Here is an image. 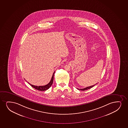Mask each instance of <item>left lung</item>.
<instances>
[{
	"instance_id": "obj_1",
	"label": "left lung",
	"mask_w": 128,
	"mask_h": 128,
	"mask_svg": "<svg viewBox=\"0 0 128 128\" xmlns=\"http://www.w3.org/2000/svg\"><path fill=\"white\" fill-rule=\"evenodd\" d=\"M95 85H92V86H88L87 88H84V89H79V88H76V89L78 90H88V89H90L91 88H92L93 86H94Z\"/></svg>"
}]
</instances>
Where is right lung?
I'll return each instance as SVG.
<instances>
[{
    "label": "right lung",
    "mask_w": 128,
    "mask_h": 128,
    "mask_svg": "<svg viewBox=\"0 0 128 128\" xmlns=\"http://www.w3.org/2000/svg\"><path fill=\"white\" fill-rule=\"evenodd\" d=\"M54 73H55V71L54 72L53 74L52 75V79H51V80H50V82H49L48 84H47V85H44V86H34V85H33L32 84H29V82H28V84H30V85H31L32 88H34V89H36V90H48L49 88H50V86H51L52 85V84H53V82L54 76Z\"/></svg>",
    "instance_id": "obj_1"
}]
</instances>
